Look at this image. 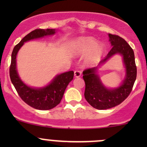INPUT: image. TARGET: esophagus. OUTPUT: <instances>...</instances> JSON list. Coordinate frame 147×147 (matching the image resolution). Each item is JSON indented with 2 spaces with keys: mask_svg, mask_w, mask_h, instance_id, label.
I'll use <instances>...</instances> for the list:
<instances>
[{
  "mask_svg": "<svg viewBox=\"0 0 147 147\" xmlns=\"http://www.w3.org/2000/svg\"><path fill=\"white\" fill-rule=\"evenodd\" d=\"M82 75V72L80 70H75V77H79Z\"/></svg>",
  "mask_w": 147,
  "mask_h": 147,
  "instance_id": "1",
  "label": "esophagus"
}]
</instances>
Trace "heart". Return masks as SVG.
<instances>
[{
    "instance_id": "heart-1",
    "label": "heart",
    "mask_w": 147,
    "mask_h": 147,
    "mask_svg": "<svg viewBox=\"0 0 147 147\" xmlns=\"http://www.w3.org/2000/svg\"><path fill=\"white\" fill-rule=\"evenodd\" d=\"M75 55L86 56L89 55L88 61L95 63L98 61L104 53V48L98 45V42L92 38H83L79 41L73 50Z\"/></svg>"
}]
</instances>
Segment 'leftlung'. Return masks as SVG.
<instances>
[{
    "instance_id": "1",
    "label": "left lung",
    "mask_w": 147,
    "mask_h": 147,
    "mask_svg": "<svg viewBox=\"0 0 147 147\" xmlns=\"http://www.w3.org/2000/svg\"><path fill=\"white\" fill-rule=\"evenodd\" d=\"M109 36L113 47L108 55L99 62V66L107 61L113 55L119 53L123 56L126 74L120 86L108 89L103 85L97 75L96 72L98 66L84 70L85 99L92 107L99 110L111 109L124 102L131 93L137 77V68L133 49L122 37L111 34H109Z\"/></svg>"
}]
</instances>
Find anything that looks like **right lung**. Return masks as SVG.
<instances>
[{
	"mask_svg": "<svg viewBox=\"0 0 147 147\" xmlns=\"http://www.w3.org/2000/svg\"><path fill=\"white\" fill-rule=\"evenodd\" d=\"M55 33L54 29H36L28 34L14 48L11 53L9 76L11 83L17 91L18 95L27 104L38 110H50L59 104L65 88L73 79L74 72L69 71L57 75L47 86L41 88H33L25 84L18 77L16 70V55L25 42L41 38Z\"/></svg>",
	"mask_w": 147,
	"mask_h": 147,
	"instance_id": "add662e5",
	"label": "right lung"
}]
</instances>
